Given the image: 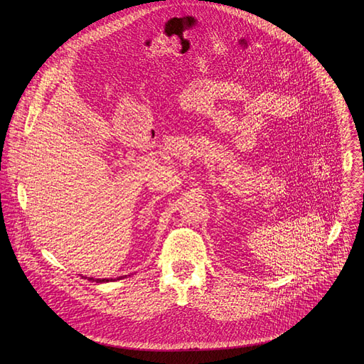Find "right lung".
I'll use <instances>...</instances> for the list:
<instances>
[{
    "label": "right lung",
    "instance_id": "1",
    "mask_svg": "<svg viewBox=\"0 0 364 364\" xmlns=\"http://www.w3.org/2000/svg\"><path fill=\"white\" fill-rule=\"evenodd\" d=\"M82 277V275H80ZM127 275H124V277H119V278H117V279H124ZM82 278H87V281H92V282H97V284H102V282H112V281H117V279H114V278H92V277H82Z\"/></svg>",
    "mask_w": 364,
    "mask_h": 364
}]
</instances>
